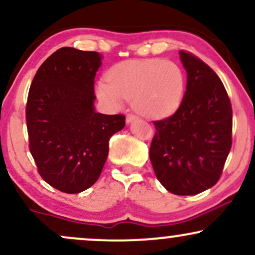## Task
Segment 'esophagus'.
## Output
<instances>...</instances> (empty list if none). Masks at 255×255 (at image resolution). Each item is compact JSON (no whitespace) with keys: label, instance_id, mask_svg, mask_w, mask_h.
I'll list each match as a JSON object with an SVG mask.
<instances>
[{"label":"esophagus","instance_id":"obj_1","mask_svg":"<svg viewBox=\"0 0 255 255\" xmlns=\"http://www.w3.org/2000/svg\"><path fill=\"white\" fill-rule=\"evenodd\" d=\"M135 120H137V116L134 115V114H129V115H127V118H126V122H127V124H130V122L135 121Z\"/></svg>","mask_w":255,"mask_h":255}]
</instances>
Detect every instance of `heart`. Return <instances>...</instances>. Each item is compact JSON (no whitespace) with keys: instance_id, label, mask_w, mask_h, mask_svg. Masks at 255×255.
I'll return each mask as SVG.
<instances>
[{"instance_id":"b5f03b06","label":"heart","mask_w":255,"mask_h":255,"mask_svg":"<svg viewBox=\"0 0 255 255\" xmlns=\"http://www.w3.org/2000/svg\"><path fill=\"white\" fill-rule=\"evenodd\" d=\"M184 75L177 63L164 60L127 61L114 66L108 79L96 86L97 97L111 108L134 101L147 118H164L177 109L183 97Z\"/></svg>"}]
</instances>
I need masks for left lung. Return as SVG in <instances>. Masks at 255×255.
<instances>
[{
	"mask_svg": "<svg viewBox=\"0 0 255 255\" xmlns=\"http://www.w3.org/2000/svg\"><path fill=\"white\" fill-rule=\"evenodd\" d=\"M187 86L178 109L153 121L150 159L172 194L194 195L215 186L231 148L233 109L218 75L200 58L180 51Z\"/></svg>",
	"mask_w": 255,
	"mask_h": 255,
	"instance_id": "8db88e82",
	"label": "left lung"
}]
</instances>
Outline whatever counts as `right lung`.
I'll return each mask as SVG.
<instances>
[{
    "mask_svg": "<svg viewBox=\"0 0 255 255\" xmlns=\"http://www.w3.org/2000/svg\"><path fill=\"white\" fill-rule=\"evenodd\" d=\"M102 55L58 49L32 80L26 104L28 147L46 183L68 194L98 180L110 137L125 127V115L95 111V77Z\"/></svg>",
    "mask_w": 255,
    "mask_h": 255,
    "instance_id": "obj_1",
    "label": "right lung"
}]
</instances>
